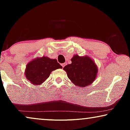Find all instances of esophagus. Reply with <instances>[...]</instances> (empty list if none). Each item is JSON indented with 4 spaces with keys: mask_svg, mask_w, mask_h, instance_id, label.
Listing matches in <instances>:
<instances>
[{
    "mask_svg": "<svg viewBox=\"0 0 130 130\" xmlns=\"http://www.w3.org/2000/svg\"><path fill=\"white\" fill-rule=\"evenodd\" d=\"M61 66H62V67H64L65 66V63H63V64H61Z\"/></svg>",
    "mask_w": 130,
    "mask_h": 130,
    "instance_id": "obj_1",
    "label": "esophagus"
}]
</instances>
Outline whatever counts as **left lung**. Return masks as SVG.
Returning a JSON list of instances; mask_svg holds the SVG:
<instances>
[{
    "mask_svg": "<svg viewBox=\"0 0 130 130\" xmlns=\"http://www.w3.org/2000/svg\"><path fill=\"white\" fill-rule=\"evenodd\" d=\"M71 61L72 63L66 66L63 69L73 83L76 86L85 87L95 80L98 68L91 58L88 56L74 55Z\"/></svg>",
    "mask_w": 130,
    "mask_h": 130,
    "instance_id": "8db88e82",
    "label": "left lung"
}]
</instances>
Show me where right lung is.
<instances>
[{"label": "right lung", "instance_id": "obj_1", "mask_svg": "<svg viewBox=\"0 0 130 130\" xmlns=\"http://www.w3.org/2000/svg\"><path fill=\"white\" fill-rule=\"evenodd\" d=\"M62 66L56 59H51L47 57L37 58L26 66L25 76L34 85H41L50 75L51 72Z\"/></svg>", "mask_w": 130, "mask_h": 130}]
</instances>
